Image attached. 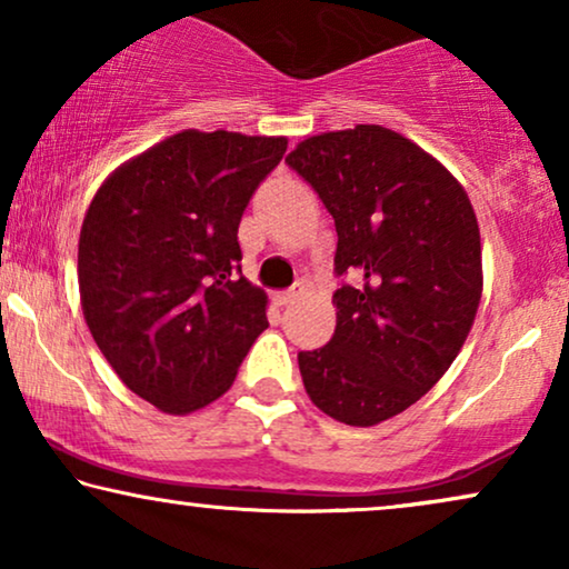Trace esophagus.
<instances>
[{
    "label": "esophagus",
    "instance_id": "34e87169",
    "mask_svg": "<svg viewBox=\"0 0 569 569\" xmlns=\"http://www.w3.org/2000/svg\"><path fill=\"white\" fill-rule=\"evenodd\" d=\"M306 292V287H302L300 282H295L290 290H282V292H274V302L277 306H290V302H295L300 298V295Z\"/></svg>",
    "mask_w": 569,
    "mask_h": 569
}]
</instances>
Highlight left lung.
I'll list each match as a JSON object with an SVG mask.
<instances>
[{
  "instance_id": "1",
  "label": "left lung",
  "mask_w": 569,
  "mask_h": 569,
  "mask_svg": "<svg viewBox=\"0 0 569 569\" xmlns=\"http://www.w3.org/2000/svg\"><path fill=\"white\" fill-rule=\"evenodd\" d=\"M287 166L339 236L337 331L298 355L302 386L323 415L372 427L422 399L469 337L481 300L477 214L432 154L376 123L308 137Z\"/></svg>"
}]
</instances>
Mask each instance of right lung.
Segmentation results:
<instances>
[{
  "label": "right lung",
  "instance_id": "obj_1",
  "mask_svg": "<svg viewBox=\"0 0 569 569\" xmlns=\"http://www.w3.org/2000/svg\"><path fill=\"white\" fill-rule=\"evenodd\" d=\"M284 150V137L186 129L90 201L77 253L84 321L123 386L168 415L220 399L269 326L267 292L240 274L238 224Z\"/></svg>",
  "mask_w": 569,
  "mask_h": 569
}]
</instances>
